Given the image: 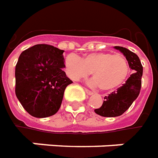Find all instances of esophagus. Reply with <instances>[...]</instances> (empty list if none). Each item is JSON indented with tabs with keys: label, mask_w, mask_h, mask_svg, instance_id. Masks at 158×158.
<instances>
[{
	"label": "esophagus",
	"mask_w": 158,
	"mask_h": 158,
	"mask_svg": "<svg viewBox=\"0 0 158 158\" xmlns=\"http://www.w3.org/2000/svg\"><path fill=\"white\" fill-rule=\"evenodd\" d=\"M85 92H86V93H87L88 95L94 94V92H92V91H90V90H88V88H85Z\"/></svg>",
	"instance_id": "obj_1"
}]
</instances>
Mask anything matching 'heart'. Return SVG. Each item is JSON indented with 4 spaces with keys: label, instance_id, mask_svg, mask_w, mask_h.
I'll list each match as a JSON object with an SVG mask.
<instances>
[{
    "label": "heart",
    "instance_id": "heart-1",
    "mask_svg": "<svg viewBox=\"0 0 158 158\" xmlns=\"http://www.w3.org/2000/svg\"><path fill=\"white\" fill-rule=\"evenodd\" d=\"M64 70L70 79L79 81L91 75L92 84L103 91H112L123 85L130 74V66L123 55L111 52H93L82 59L69 54L64 59Z\"/></svg>",
    "mask_w": 158,
    "mask_h": 158
}]
</instances>
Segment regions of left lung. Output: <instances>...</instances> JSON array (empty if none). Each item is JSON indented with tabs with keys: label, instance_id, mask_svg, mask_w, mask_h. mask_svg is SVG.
Masks as SVG:
<instances>
[{
	"label": "left lung",
	"instance_id": "left-lung-1",
	"mask_svg": "<svg viewBox=\"0 0 158 158\" xmlns=\"http://www.w3.org/2000/svg\"><path fill=\"white\" fill-rule=\"evenodd\" d=\"M115 48L123 53L134 73L130 75L123 86L117 88V91L106 96L102 106L94 110L96 114L102 117H114L123 114L137 99L141 88L143 66L139 57L135 52L123 47L116 46Z\"/></svg>",
	"mask_w": 158,
	"mask_h": 158
}]
</instances>
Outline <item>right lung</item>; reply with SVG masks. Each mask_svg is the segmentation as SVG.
<instances>
[{
	"label": "right lung",
	"instance_id": "right-lung-1",
	"mask_svg": "<svg viewBox=\"0 0 158 158\" xmlns=\"http://www.w3.org/2000/svg\"><path fill=\"white\" fill-rule=\"evenodd\" d=\"M64 50L37 44L20 54L15 67V94L32 117L43 118L58 112L64 92L72 81L63 70Z\"/></svg>",
	"mask_w": 158,
	"mask_h": 158
}]
</instances>
